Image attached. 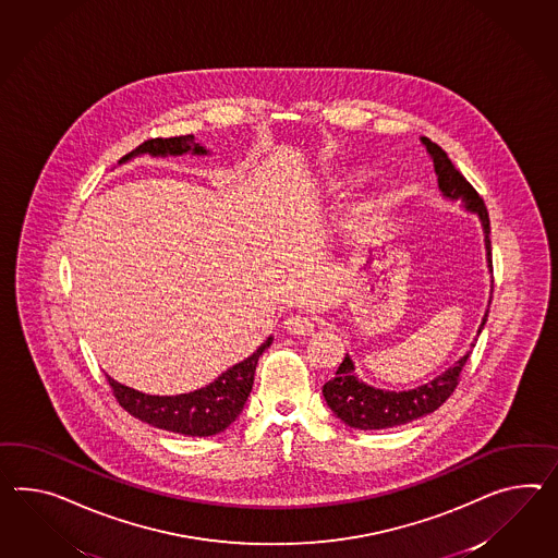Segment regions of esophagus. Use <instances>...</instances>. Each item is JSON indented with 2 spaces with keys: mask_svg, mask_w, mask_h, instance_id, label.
Listing matches in <instances>:
<instances>
[{
  "mask_svg": "<svg viewBox=\"0 0 558 558\" xmlns=\"http://www.w3.org/2000/svg\"><path fill=\"white\" fill-rule=\"evenodd\" d=\"M286 329L293 336H312L314 333V322L305 315H291L286 322Z\"/></svg>",
  "mask_w": 558,
  "mask_h": 558,
  "instance_id": "34e87169",
  "label": "esophagus"
}]
</instances>
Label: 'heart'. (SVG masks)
<instances>
[{"label": "heart", "instance_id": "b5f03b06", "mask_svg": "<svg viewBox=\"0 0 558 558\" xmlns=\"http://www.w3.org/2000/svg\"><path fill=\"white\" fill-rule=\"evenodd\" d=\"M348 184V180H338V178H333V180H329L328 182V192L329 194H338V192H342L343 187Z\"/></svg>", "mask_w": 558, "mask_h": 558}]
</instances>
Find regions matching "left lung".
<instances>
[{
	"label": "left lung",
	"mask_w": 558,
	"mask_h": 558,
	"mask_svg": "<svg viewBox=\"0 0 558 558\" xmlns=\"http://www.w3.org/2000/svg\"><path fill=\"white\" fill-rule=\"evenodd\" d=\"M421 144L427 147V154L433 159L435 173H437V184L447 201H461L465 210L480 218L482 229H484V243H486L487 267L492 271V243H489V216L484 201L480 194L473 190L472 184L461 175L451 159L447 158L444 149L437 144H433L427 137H421ZM494 283V281H492ZM492 303V295H489ZM487 305L484 319L477 328V333L486 326ZM459 357L453 366H449L444 374L435 376L429 383L416 386L411 390H383L376 386L362 383L356 376V366L352 362L350 354H345L336 371V376L328 380L322 392L324 399L328 402L331 413L336 414L342 423L352 429L374 430L392 429L399 425H407L411 421H416L425 414L435 413L445 400L449 399L456 390L459 383V374L463 371L468 357Z\"/></svg>",
	"instance_id": "8db88e82"
}]
</instances>
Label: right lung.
<instances>
[{
    "instance_id": "right-lung-1",
    "label": "right lung",
    "mask_w": 558,
    "mask_h": 558,
    "mask_svg": "<svg viewBox=\"0 0 558 558\" xmlns=\"http://www.w3.org/2000/svg\"><path fill=\"white\" fill-rule=\"evenodd\" d=\"M149 154L154 158H166V156H206L208 149L194 142V135H182V137H170V140H147L133 149L125 158L119 159V163L129 161ZM272 338H267L260 343L257 352L234 364L232 368L222 372L215 383L204 388H198L187 395H175V397H156L145 395L135 388L121 385L107 376L109 385L113 388L114 399L119 404L133 414L135 418L144 421L151 427L172 430L187 437H210L222 430L229 429L230 425L243 413L244 402L253 390L255 371H257L258 356L271 345Z\"/></svg>"
}]
</instances>
